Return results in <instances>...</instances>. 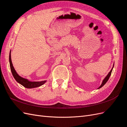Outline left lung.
<instances>
[{"label": "left lung", "mask_w": 127, "mask_h": 127, "mask_svg": "<svg viewBox=\"0 0 127 127\" xmlns=\"http://www.w3.org/2000/svg\"><path fill=\"white\" fill-rule=\"evenodd\" d=\"M113 67H114V64H113V67H112V68L111 69V71L109 72V74H107V75L106 76V77L104 79V80H103V82H102V84L101 85V86H99L98 88H101L103 86H104L105 84V83L107 82V80H109V78H110V76H111V72H112V69H113Z\"/></svg>", "instance_id": "left-lung-1"}]
</instances>
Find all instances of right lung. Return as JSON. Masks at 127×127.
<instances>
[{"label": "right lung", "instance_id": "add662e5", "mask_svg": "<svg viewBox=\"0 0 127 127\" xmlns=\"http://www.w3.org/2000/svg\"><path fill=\"white\" fill-rule=\"evenodd\" d=\"M9 64H10V70L12 73L13 76L15 79L16 81L21 84L24 87L28 88H35L37 87H39L41 85L44 84L46 81L44 80V81H41V82H31L26 79L25 78H24L18 75L16 71H15V69L13 67V65L11 62V55H10V52L9 53Z\"/></svg>", "mask_w": 127, "mask_h": 127}]
</instances>
